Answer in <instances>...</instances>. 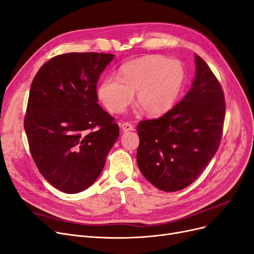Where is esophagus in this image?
Masks as SVG:
<instances>
[{
    "label": "esophagus",
    "mask_w": 254,
    "mask_h": 254,
    "mask_svg": "<svg viewBox=\"0 0 254 254\" xmlns=\"http://www.w3.org/2000/svg\"><path fill=\"white\" fill-rule=\"evenodd\" d=\"M121 129H123L124 131H129V130L134 129V127L131 126L129 123H124L123 125H121Z\"/></svg>",
    "instance_id": "1"
}]
</instances>
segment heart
<instances>
[{"instance_id": "b5f03b06", "label": "heart", "mask_w": 254, "mask_h": 254, "mask_svg": "<svg viewBox=\"0 0 254 254\" xmlns=\"http://www.w3.org/2000/svg\"><path fill=\"white\" fill-rule=\"evenodd\" d=\"M186 80L181 61L150 56L130 61L119 70V78L109 76L98 86L97 94L112 113H120L133 100L150 116L168 112L178 102Z\"/></svg>"}]
</instances>
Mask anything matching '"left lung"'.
I'll list each match as a JSON object with an SVG mask.
<instances>
[{
    "label": "left lung",
    "mask_w": 254,
    "mask_h": 254,
    "mask_svg": "<svg viewBox=\"0 0 254 254\" xmlns=\"http://www.w3.org/2000/svg\"><path fill=\"white\" fill-rule=\"evenodd\" d=\"M196 76L183 100L163 116L137 126V163L156 188L174 192L191 185L214 158L222 138V87L195 54Z\"/></svg>",
    "instance_id": "left-lung-1"
}]
</instances>
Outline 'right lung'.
<instances>
[{
	"label": "right lung",
	"mask_w": 254,
	"mask_h": 254,
	"mask_svg": "<svg viewBox=\"0 0 254 254\" xmlns=\"http://www.w3.org/2000/svg\"><path fill=\"white\" fill-rule=\"evenodd\" d=\"M113 58L105 53L58 55L33 79L24 121L31 156L43 178L64 193L89 188L119 136L96 93Z\"/></svg>",
	"instance_id": "add662e5"
}]
</instances>
